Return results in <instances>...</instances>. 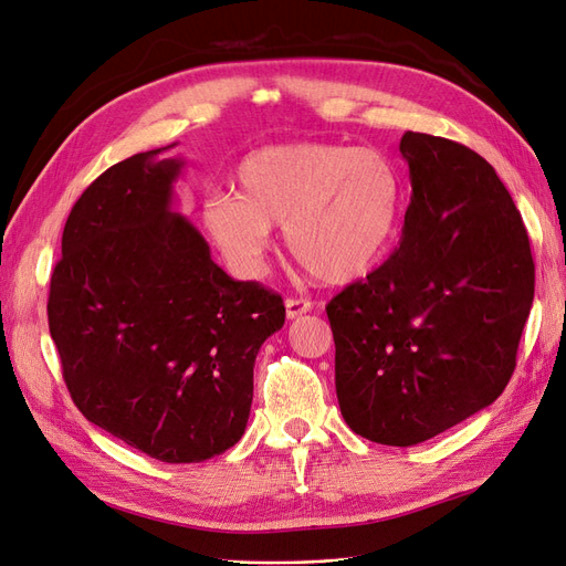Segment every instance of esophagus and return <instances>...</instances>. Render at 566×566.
Instances as JSON below:
<instances>
[{
	"instance_id": "34e87169",
	"label": "esophagus",
	"mask_w": 566,
	"mask_h": 566,
	"mask_svg": "<svg viewBox=\"0 0 566 566\" xmlns=\"http://www.w3.org/2000/svg\"><path fill=\"white\" fill-rule=\"evenodd\" d=\"M312 312V302L310 300H297V297H290L285 300V316L293 321V318H300L302 314H310Z\"/></svg>"
}]
</instances>
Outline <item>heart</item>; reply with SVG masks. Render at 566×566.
I'll return each instance as SVG.
<instances>
[{"label":"heart","instance_id":"b5f03b06","mask_svg":"<svg viewBox=\"0 0 566 566\" xmlns=\"http://www.w3.org/2000/svg\"><path fill=\"white\" fill-rule=\"evenodd\" d=\"M235 190L205 198L200 224L238 276H260L281 227L295 260L333 285L382 262L403 202L399 169L382 150L325 142L252 150L235 169Z\"/></svg>","mask_w":566,"mask_h":566}]
</instances>
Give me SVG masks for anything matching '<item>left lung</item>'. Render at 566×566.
Segmentation results:
<instances>
[{"mask_svg": "<svg viewBox=\"0 0 566 566\" xmlns=\"http://www.w3.org/2000/svg\"><path fill=\"white\" fill-rule=\"evenodd\" d=\"M410 202L389 260L325 306L352 432L416 447L501 397L534 304L528 235L495 169L406 132Z\"/></svg>", "mask_w": 566, "mask_h": 566, "instance_id": "obj_1", "label": "left lung"}]
</instances>
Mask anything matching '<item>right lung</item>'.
<instances>
[{
    "label": "right lung",
    "instance_id": "1",
    "mask_svg": "<svg viewBox=\"0 0 566 566\" xmlns=\"http://www.w3.org/2000/svg\"><path fill=\"white\" fill-rule=\"evenodd\" d=\"M172 146L108 167L80 196L46 312L84 418L156 460L202 462L245 434L254 358L285 306L214 264L177 210L186 163L160 158Z\"/></svg>",
    "mask_w": 566,
    "mask_h": 566
}]
</instances>
